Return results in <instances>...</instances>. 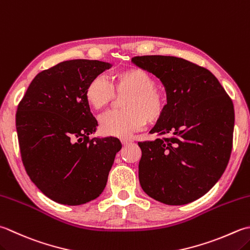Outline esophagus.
Returning <instances> with one entry per match:
<instances>
[{
    "label": "esophagus",
    "mask_w": 250,
    "mask_h": 250,
    "mask_svg": "<svg viewBox=\"0 0 250 250\" xmlns=\"http://www.w3.org/2000/svg\"><path fill=\"white\" fill-rule=\"evenodd\" d=\"M121 142H122V144H124V145H128V144H131L133 141L130 140V139H122Z\"/></svg>",
    "instance_id": "obj_1"
}]
</instances>
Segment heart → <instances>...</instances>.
<instances>
[{
  "mask_svg": "<svg viewBox=\"0 0 250 250\" xmlns=\"http://www.w3.org/2000/svg\"><path fill=\"white\" fill-rule=\"evenodd\" d=\"M117 93L129 92L124 101L125 110L108 111L101 117V130L107 135L129 136L143 129L147 121L153 124L161 118L166 109V97L155 86V79L144 69L129 68L111 76V83L99 75L87 83L85 100L101 110L114 100Z\"/></svg>",
  "mask_w": 250,
  "mask_h": 250,
  "instance_id": "heart-1",
  "label": "heart"
}]
</instances>
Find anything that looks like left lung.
Segmentation results:
<instances>
[{
	"label": "left lung",
	"mask_w": 250,
	"mask_h": 250,
	"mask_svg": "<svg viewBox=\"0 0 250 250\" xmlns=\"http://www.w3.org/2000/svg\"><path fill=\"white\" fill-rule=\"evenodd\" d=\"M132 62L155 75L167 93L164 115L140 142V184L160 203L180 206L209 192L229 164L234 106L211 72L174 56H135Z\"/></svg>",
	"instance_id": "obj_1"
}]
</instances>
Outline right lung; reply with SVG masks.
Here are the masks:
<instances>
[{
  "label": "right lung",
  "mask_w": 250,
  "mask_h": 250,
  "mask_svg": "<svg viewBox=\"0 0 250 250\" xmlns=\"http://www.w3.org/2000/svg\"><path fill=\"white\" fill-rule=\"evenodd\" d=\"M111 63L72 60L34 77L18 104L16 129L22 164L41 192L56 203L82 205L104 190L117 138H93L97 121L85 100L87 83Z\"/></svg>",
  "instance_id": "obj_1"
}]
</instances>
